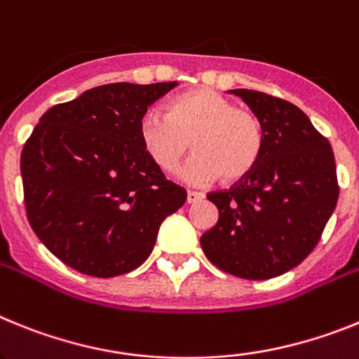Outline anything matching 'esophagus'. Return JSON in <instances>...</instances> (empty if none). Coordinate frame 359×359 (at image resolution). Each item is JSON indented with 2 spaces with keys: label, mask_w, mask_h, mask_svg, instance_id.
I'll use <instances>...</instances> for the list:
<instances>
[{
  "label": "esophagus",
  "mask_w": 359,
  "mask_h": 359,
  "mask_svg": "<svg viewBox=\"0 0 359 359\" xmlns=\"http://www.w3.org/2000/svg\"><path fill=\"white\" fill-rule=\"evenodd\" d=\"M202 198H204V195L198 191H188V195H186V202L188 204H195V202L202 201Z\"/></svg>",
  "instance_id": "1"
}]
</instances>
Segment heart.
Masks as SVG:
<instances>
[{
    "mask_svg": "<svg viewBox=\"0 0 359 359\" xmlns=\"http://www.w3.org/2000/svg\"><path fill=\"white\" fill-rule=\"evenodd\" d=\"M139 137L148 157L170 171L193 149L197 155L180 170L188 184H226L248 179L260 162L266 133L258 115L210 88L171 99L166 114L148 110L139 119Z\"/></svg>",
    "mask_w": 359,
    "mask_h": 359,
    "instance_id": "heart-1",
    "label": "heart"
}]
</instances>
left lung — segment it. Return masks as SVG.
<instances>
[{"label":"left lung","mask_w":359,"mask_h":359,"mask_svg":"<svg viewBox=\"0 0 359 359\" xmlns=\"http://www.w3.org/2000/svg\"><path fill=\"white\" fill-rule=\"evenodd\" d=\"M258 115L266 146L257 170L208 193L218 222L201 236L218 269L248 280L287 273L320 242L339 195L330 142L292 102L257 90H229Z\"/></svg>","instance_id":"left-lung-1"}]
</instances>
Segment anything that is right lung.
Instances as JSON below:
<instances>
[{
  "label": "right lung",
  "mask_w": 359,
  "mask_h": 359,
  "mask_svg": "<svg viewBox=\"0 0 359 359\" xmlns=\"http://www.w3.org/2000/svg\"><path fill=\"white\" fill-rule=\"evenodd\" d=\"M111 83L43 114L21 151L27 218L72 269L111 278L149 257L158 227L186 202L139 137L148 106L175 88Z\"/></svg>",
  "instance_id": "add662e5"
}]
</instances>
